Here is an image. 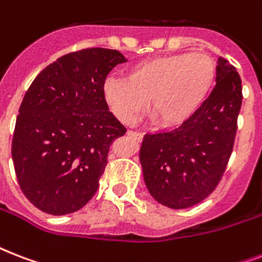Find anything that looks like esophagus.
I'll list each match as a JSON object with an SVG mask.
<instances>
[{"label": "esophagus", "mask_w": 262, "mask_h": 262, "mask_svg": "<svg viewBox=\"0 0 262 262\" xmlns=\"http://www.w3.org/2000/svg\"><path fill=\"white\" fill-rule=\"evenodd\" d=\"M127 136H129L130 139L136 140V141H141L144 137L143 133H139V132H127Z\"/></svg>", "instance_id": "esophagus-1"}]
</instances>
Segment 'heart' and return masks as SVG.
Masks as SVG:
<instances>
[{
    "label": "heart",
    "instance_id": "heart-1",
    "mask_svg": "<svg viewBox=\"0 0 262 262\" xmlns=\"http://www.w3.org/2000/svg\"><path fill=\"white\" fill-rule=\"evenodd\" d=\"M216 80V63L203 53H177L132 65L126 79L108 77L103 99L114 117L132 123L147 106L162 127L187 122L201 108Z\"/></svg>",
    "mask_w": 262,
    "mask_h": 262
}]
</instances>
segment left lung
I'll list each match as a JSON object with an SVG mask.
<instances>
[{
    "instance_id": "obj_1",
    "label": "left lung",
    "mask_w": 262,
    "mask_h": 262,
    "mask_svg": "<svg viewBox=\"0 0 262 262\" xmlns=\"http://www.w3.org/2000/svg\"><path fill=\"white\" fill-rule=\"evenodd\" d=\"M241 104L239 75L220 57L216 85L201 108L178 129L144 136L139 159L158 203L183 209L211 194L232 152Z\"/></svg>"
}]
</instances>
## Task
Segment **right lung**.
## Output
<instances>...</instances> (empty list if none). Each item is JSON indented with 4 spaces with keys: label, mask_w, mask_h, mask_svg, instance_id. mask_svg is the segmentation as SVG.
Wrapping results in <instances>:
<instances>
[{
    "label": "right lung",
    "mask_w": 262,
    "mask_h": 262,
    "mask_svg": "<svg viewBox=\"0 0 262 262\" xmlns=\"http://www.w3.org/2000/svg\"><path fill=\"white\" fill-rule=\"evenodd\" d=\"M125 61L102 47L69 53L45 68L24 95L12 160L20 189L40 211L68 215L95 194L110 144L126 132L103 99L107 75Z\"/></svg>",
    "instance_id": "add662e5"
}]
</instances>
